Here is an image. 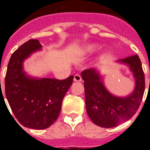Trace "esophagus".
Here are the masks:
<instances>
[{"label": "esophagus", "instance_id": "esophagus-1", "mask_svg": "<svg viewBox=\"0 0 150 150\" xmlns=\"http://www.w3.org/2000/svg\"><path fill=\"white\" fill-rule=\"evenodd\" d=\"M74 80L75 82H81L82 81V77L79 74H76L74 77Z\"/></svg>", "mask_w": 150, "mask_h": 150}]
</instances>
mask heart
I'll return each instance as SVG.
<instances>
[{"mask_svg": "<svg viewBox=\"0 0 150 150\" xmlns=\"http://www.w3.org/2000/svg\"><path fill=\"white\" fill-rule=\"evenodd\" d=\"M97 48H98V46L95 43H86V44L80 46L79 48H78L76 52L79 56H86V55L93 53L94 52L97 50Z\"/></svg>", "mask_w": 150, "mask_h": 150, "instance_id": "obj_1", "label": "heart"}]
</instances>
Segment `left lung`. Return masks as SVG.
Instances as JSON below:
<instances>
[{
	"label": "left lung",
	"mask_w": 150,
	"mask_h": 150,
	"mask_svg": "<svg viewBox=\"0 0 150 150\" xmlns=\"http://www.w3.org/2000/svg\"><path fill=\"white\" fill-rule=\"evenodd\" d=\"M116 62L128 66L134 79L133 91L125 96L111 93L98 69H88L81 73L88 116L92 122L102 128L116 127L130 120L138 110L145 90L144 74L138 55H131Z\"/></svg>",
	"instance_id": "1"
}]
</instances>
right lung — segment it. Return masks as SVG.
Returning a JSON list of instances; mask_svg holds the SVG:
<instances>
[{"label":"right lung","instance_id":"add662e5","mask_svg":"<svg viewBox=\"0 0 150 150\" xmlns=\"http://www.w3.org/2000/svg\"><path fill=\"white\" fill-rule=\"evenodd\" d=\"M41 48L38 40L23 43L11 55L5 77V94L13 114L22 125L32 129L49 128L58 119L74 79L73 75L63 80L28 75L24 62Z\"/></svg>","mask_w":150,"mask_h":150}]
</instances>
